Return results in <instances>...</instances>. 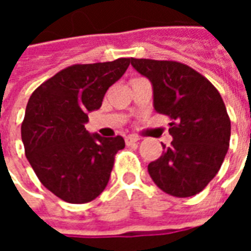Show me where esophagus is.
Segmentation results:
<instances>
[{"mask_svg": "<svg viewBox=\"0 0 251 251\" xmlns=\"http://www.w3.org/2000/svg\"><path fill=\"white\" fill-rule=\"evenodd\" d=\"M138 137L136 136H127L125 138V142H126V145H131V144H134V142H138Z\"/></svg>", "mask_w": 251, "mask_h": 251, "instance_id": "34e87169", "label": "esophagus"}]
</instances>
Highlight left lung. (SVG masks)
Segmentation results:
<instances>
[{"label":"left lung","instance_id":"obj_1","mask_svg":"<svg viewBox=\"0 0 251 251\" xmlns=\"http://www.w3.org/2000/svg\"><path fill=\"white\" fill-rule=\"evenodd\" d=\"M130 62L152 82L156 111L171 120L174 141L148 165L151 177L176 198L199 194L221 169L230 145L231 124L221 94L183 63L134 57Z\"/></svg>","mask_w":251,"mask_h":251}]
</instances>
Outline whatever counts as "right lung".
<instances>
[{
  "instance_id": "add662e5",
  "label": "right lung",
  "mask_w": 251,
  "mask_h": 251,
  "mask_svg": "<svg viewBox=\"0 0 251 251\" xmlns=\"http://www.w3.org/2000/svg\"><path fill=\"white\" fill-rule=\"evenodd\" d=\"M129 64V57H120L67 67L41 83L28 100L21 124L25 156L41 184L67 203L98 198L109 183L115 154L125 148L121 136L90 134L84 124Z\"/></svg>"
}]
</instances>
